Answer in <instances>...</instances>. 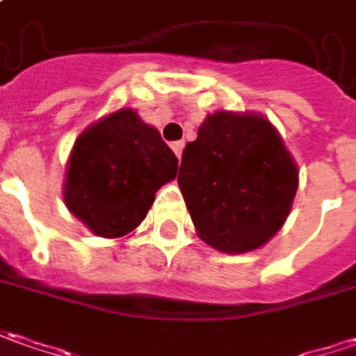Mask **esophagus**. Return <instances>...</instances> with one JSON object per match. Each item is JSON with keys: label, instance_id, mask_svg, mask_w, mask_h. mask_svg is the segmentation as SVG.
I'll return each mask as SVG.
<instances>
[{"label": "esophagus", "instance_id": "esophagus-1", "mask_svg": "<svg viewBox=\"0 0 356 356\" xmlns=\"http://www.w3.org/2000/svg\"><path fill=\"white\" fill-rule=\"evenodd\" d=\"M171 147H173L175 156H177V158H181V154H183V147H185V142H183V140H179V142H173V144H171Z\"/></svg>", "mask_w": 356, "mask_h": 356}]
</instances>
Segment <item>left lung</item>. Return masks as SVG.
Segmentation results:
<instances>
[{"label": "left lung", "mask_w": 356, "mask_h": 356, "mask_svg": "<svg viewBox=\"0 0 356 356\" xmlns=\"http://www.w3.org/2000/svg\"><path fill=\"white\" fill-rule=\"evenodd\" d=\"M177 183L198 238L236 255L263 248L282 228L298 165L269 118L216 111L183 149Z\"/></svg>", "instance_id": "1"}]
</instances>
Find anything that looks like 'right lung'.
Wrapping results in <instances>:
<instances>
[{
  "instance_id": "right-lung-1",
  "label": "right lung",
  "mask_w": 356,
  "mask_h": 356,
  "mask_svg": "<svg viewBox=\"0 0 356 356\" xmlns=\"http://www.w3.org/2000/svg\"><path fill=\"white\" fill-rule=\"evenodd\" d=\"M177 175V158L134 108L105 115L76 138L64 202L95 236L124 238L146 218L156 193Z\"/></svg>"
}]
</instances>
